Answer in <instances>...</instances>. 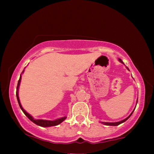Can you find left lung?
I'll list each match as a JSON object with an SVG mask.
<instances>
[{
	"label": "left lung",
	"instance_id": "8db88e82",
	"mask_svg": "<svg viewBox=\"0 0 154 154\" xmlns=\"http://www.w3.org/2000/svg\"><path fill=\"white\" fill-rule=\"evenodd\" d=\"M119 60L122 63H123L124 64V62H122V60H121L120 59H119ZM128 69V68H127ZM134 111L132 112V113L130 115V116L128 117L127 118H126V119H124V120H122V121H120V122H102V123L103 124H105V125H106V126H118V125H119L120 124H122V123H123V122H126L130 116H131V115L132 114V113H133L134 112Z\"/></svg>",
	"mask_w": 154,
	"mask_h": 154
}]
</instances>
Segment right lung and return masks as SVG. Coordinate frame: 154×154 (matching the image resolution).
I'll return each mask as SVG.
<instances>
[{
	"mask_svg": "<svg viewBox=\"0 0 154 154\" xmlns=\"http://www.w3.org/2000/svg\"><path fill=\"white\" fill-rule=\"evenodd\" d=\"M24 72V71H23ZM20 81H21V75H20V79L18 80V83H17V90H16V96H17V102L18 104H19L20 109H22V111L24 112V113L27 116V118L30 119V121H32L33 123H35L36 125H38V126H42V127H49V126H57L59 124H60L61 122H63L65 119H66V117H64V118H60L58 119H56V120L54 121H49V120H43V119H35L32 116H30V114H28L26 111L24 109L22 108V105H21V103L20 102V99H19V96H18V88H19V85L20 83Z\"/></svg>",
	"mask_w": 154,
	"mask_h": 154,
	"instance_id": "obj_1",
	"label": "right lung"
}]
</instances>
